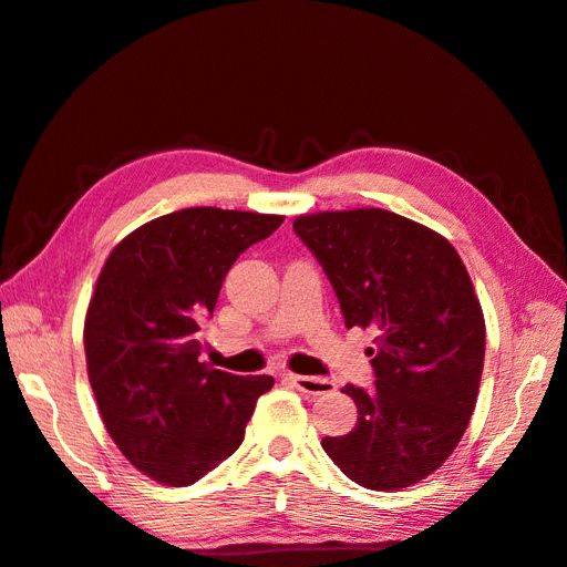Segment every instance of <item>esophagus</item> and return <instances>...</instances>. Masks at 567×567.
<instances>
[{"label": "esophagus", "instance_id": "esophagus-1", "mask_svg": "<svg viewBox=\"0 0 567 567\" xmlns=\"http://www.w3.org/2000/svg\"><path fill=\"white\" fill-rule=\"evenodd\" d=\"M281 379L290 385H296L298 390L307 392V394H329L336 390L333 381L329 379H321V375H298V373H290L286 371Z\"/></svg>", "mask_w": 567, "mask_h": 567}]
</instances>
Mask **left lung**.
Wrapping results in <instances>:
<instances>
[{"mask_svg": "<svg viewBox=\"0 0 567 567\" xmlns=\"http://www.w3.org/2000/svg\"><path fill=\"white\" fill-rule=\"evenodd\" d=\"M293 231L323 267L348 329L375 331V388H342L357 425L321 447L367 489L416 485L454 452L477 400L485 317L468 271L447 238L381 208L300 215Z\"/></svg>", "mask_w": 567, "mask_h": 567, "instance_id": "obj_1", "label": "left lung"}]
</instances>
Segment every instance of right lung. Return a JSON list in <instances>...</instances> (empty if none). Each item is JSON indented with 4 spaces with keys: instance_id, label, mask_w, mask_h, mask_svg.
I'll return each mask as SVG.
<instances>
[{
    "instance_id": "right-lung-1",
    "label": "right lung",
    "mask_w": 567,
    "mask_h": 567,
    "mask_svg": "<svg viewBox=\"0 0 567 567\" xmlns=\"http://www.w3.org/2000/svg\"><path fill=\"white\" fill-rule=\"evenodd\" d=\"M281 215L186 208L146 221L101 269L84 319L99 414L134 468L194 485L244 442L271 375L210 369L198 331L236 257L281 227Z\"/></svg>"
}]
</instances>
